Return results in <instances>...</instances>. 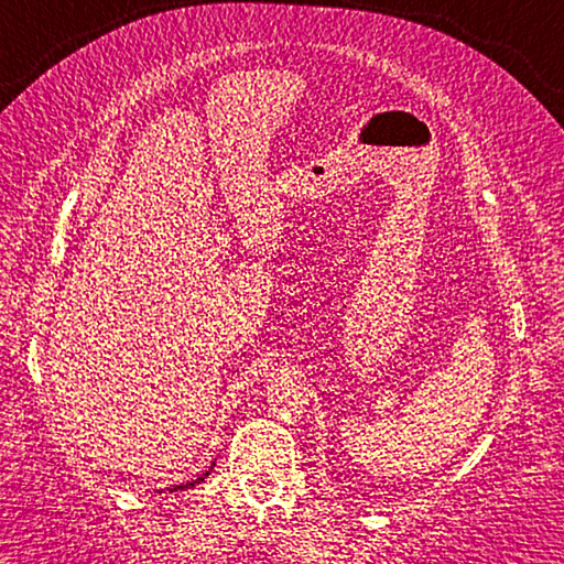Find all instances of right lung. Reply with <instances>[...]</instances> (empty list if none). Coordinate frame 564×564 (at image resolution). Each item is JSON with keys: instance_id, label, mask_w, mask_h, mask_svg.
Here are the masks:
<instances>
[{"instance_id": "obj_1", "label": "right lung", "mask_w": 564, "mask_h": 564, "mask_svg": "<svg viewBox=\"0 0 564 564\" xmlns=\"http://www.w3.org/2000/svg\"><path fill=\"white\" fill-rule=\"evenodd\" d=\"M214 467V465H212ZM212 467H208V470L202 475V477H196V480H191V482H184V485H174V488H171V492H176V490H188V488H194V485H198V482H204L206 477H208V473H212Z\"/></svg>"}]
</instances>
